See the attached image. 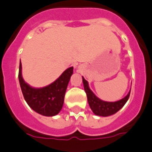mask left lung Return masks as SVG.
Returning <instances> with one entry per match:
<instances>
[{
  "label": "left lung",
  "instance_id": "obj_1",
  "mask_svg": "<svg viewBox=\"0 0 152 152\" xmlns=\"http://www.w3.org/2000/svg\"><path fill=\"white\" fill-rule=\"evenodd\" d=\"M83 82L84 89L86 93L87 100L90 106V109L93 112L95 115L99 116L112 115L118 112L124 106L126 102L128 101L130 96V91L127 94V96L124 97L122 99L116 102H105L99 99L96 95L92 92V91L89 89V83L83 76Z\"/></svg>",
  "mask_w": 152,
  "mask_h": 152
}]
</instances>
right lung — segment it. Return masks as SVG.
Segmentation results:
<instances>
[{"label": "right lung", "mask_w": 152, "mask_h": 152, "mask_svg": "<svg viewBox=\"0 0 152 152\" xmlns=\"http://www.w3.org/2000/svg\"><path fill=\"white\" fill-rule=\"evenodd\" d=\"M72 73L73 67H69L50 85L42 88H34L23 80L20 61L18 79L25 101L33 110L42 115H56L63 107L66 90Z\"/></svg>", "instance_id": "right-lung-1"}]
</instances>
